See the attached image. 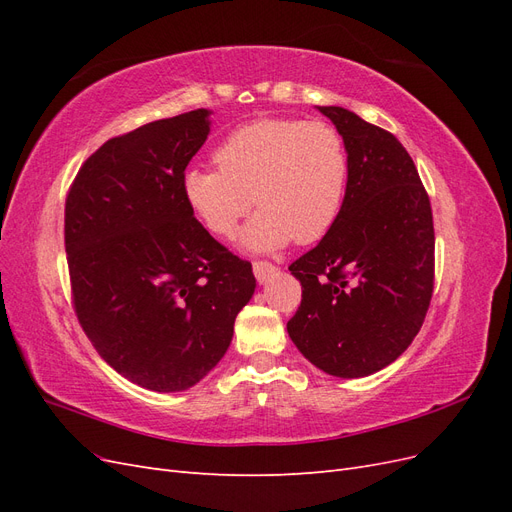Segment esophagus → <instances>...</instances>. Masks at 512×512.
<instances>
[{
	"label": "esophagus",
	"instance_id": "1",
	"mask_svg": "<svg viewBox=\"0 0 512 512\" xmlns=\"http://www.w3.org/2000/svg\"><path fill=\"white\" fill-rule=\"evenodd\" d=\"M275 265H271V262H267V260H256L254 262V275H256V280L262 284V282H267L269 277H273L275 275Z\"/></svg>",
	"mask_w": 512,
	"mask_h": 512
}]
</instances>
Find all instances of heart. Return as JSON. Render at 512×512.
<instances>
[{
    "label": "heart",
    "mask_w": 512,
    "mask_h": 512,
    "mask_svg": "<svg viewBox=\"0 0 512 512\" xmlns=\"http://www.w3.org/2000/svg\"><path fill=\"white\" fill-rule=\"evenodd\" d=\"M215 164L220 170H185L183 198L200 224L224 239L256 203L258 215L241 232L247 250H280L292 239L316 243L342 213L348 153L324 121L245 123L215 149Z\"/></svg>",
    "instance_id": "1"
}]
</instances>
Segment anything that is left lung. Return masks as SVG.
Wrapping results in <instances>:
<instances>
[{"instance_id": "1", "label": "left lung", "mask_w": 512, "mask_h": 512, "mask_svg": "<svg viewBox=\"0 0 512 512\" xmlns=\"http://www.w3.org/2000/svg\"><path fill=\"white\" fill-rule=\"evenodd\" d=\"M344 138L348 185L322 241L288 267L303 288L288 335L337 378L391 365L421 331L433 292V218L397 138L342 106H318Z\"/></svg>"}]
</instances>
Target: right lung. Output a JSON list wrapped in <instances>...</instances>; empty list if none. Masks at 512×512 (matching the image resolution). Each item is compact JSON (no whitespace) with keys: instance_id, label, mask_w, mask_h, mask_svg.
Segmentation results:
<instances>
[{"instance_id":"add662e5","label":"right lung","mask_w":512,"mask_h":512,"mask_svg":"<svg viewBox=\"0 0 512 512\" xmlns=\"http://www.w3.org/2000/svg\"><path fill=\"white\" fill-rule=\"evenodd\" d=\"M211 111L145 123L89 156L66 198L74 312L117 374L185 391L226 354L256 280L215 241L181 190Z\"/></svg>"}]
</instances>
